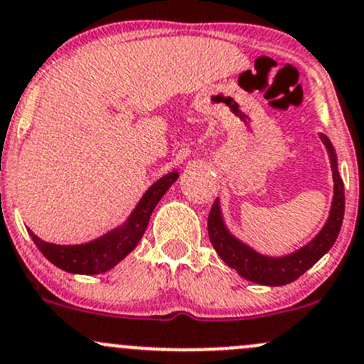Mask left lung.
<instances>
[{
  "instance_id": "8db88e82",
  "label": "left lung",
  "mask_w": 364,
  "mask_h": 364,
  "mask_svg": "<svg viewBox=\"0 0 364 364\" xmlns=\"http://www.w3.org/2000/svg\"><path fill=\"white\" fill-rule=\"evenodd\" d=\"M321 139H323L328 155H330L331 172H333V204H331L330 218H328L323 230L317 233L316 239H312L301 250L294 251L288 256H281V258H270V256L259 255V252L251 250L250 246L237 240L227 230L223 218H221L218 198L214 200L208 218L209 239H211L213 247L220 255V258L247 281L263 286L289 284V282L296 281L301 274L307 272L314 263L319 262L335 244L340 228H342L343 211H346V195H343V181L338 174V167H336L333 144L323 134H321Z\"/></svg>"
}]
</instances>
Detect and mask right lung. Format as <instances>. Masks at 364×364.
Wrapping results in <instances>:
<instances>
[{"instance_id": "right-lung-1", "label": "right lung", "mask_w": 364, "mask_h": 364, "mask_svg": "<svg viewBox=\"0 0 364 364\" xmlns=\"http://www.w3.org/2000/svg\"><path fill=\"white\" fill-rule=\"evenodd\" d=\"M178 178L179 174L174 171L153 183L129 216V220L120 228L106 233V235L99 237L92 242L78 244V246H59V244L45 242L31 230L28 232L38 250L41 251V255L59 269L83 275L102 274L113 269L137 246L144 230H146L153 209Z\"/></svg>"}]
</instances>
